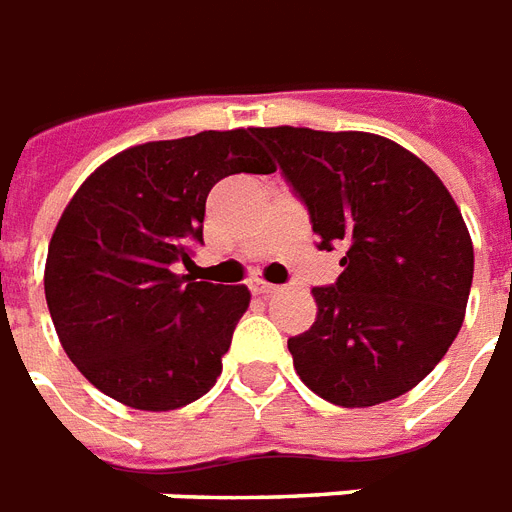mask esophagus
Here are the masks:
<instances>
[{
    "mask_svg": "<svg viewBox=\"0 0 512 512\" xmlns=\"http://www.w3.org/2000/svg\"><path fill=\"white\" fill-rule=\"evenodd\" d=\"M249 289H252V295H260V297H271L279 292V287H276V284H268V281H255Z\"/></svg>",
    "mask_w": 512,
    "mask_h": 512,
    "instance_id": "1",
    "label": "esophagus"
}]
</instances>
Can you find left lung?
I'll list each match as a JSON object with an SVG mask.
<instances>
[{
  "mask_svg": "<svg viewBox=\"0 0 512 512\" xmlns=\"http://www.w3.org/2000/svg\"><path fill=\"white\" fill-rule=\"evenodd\" d=\"M342 273L316 287V321L289 337L300 380L345 409L404 396L465 319L473 241L428 164L372 132L255 127Z\"/></svg>",
  "mask_w": 512,
  "mask_h": 512,
  "instance_id": "1",
  "label": "left lung"
}]
</instances>
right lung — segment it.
Masks as SVG:
<instances>
[{
	"label": "right lung",
	"instance_id": "1",
	"mask_svg": "<svg viewBox=\"0 0 512 512\" xmlns=\"http://www.w3.org/2000/svg\"><path fill=\"white\" fill-rule=\"evenodd\" d=\"M276 167L252 130H207L127 148L63 209L44 265V297L76 369L119 404L170 412L223 372L247 287L175 273L201 244L204 207L223 177Z\"/></svg>",
	"mask_w": 512,
	"mask_h": 512
}]
</instances>
